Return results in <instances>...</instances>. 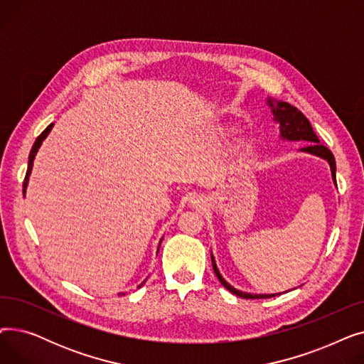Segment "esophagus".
I'll return each mask as SVG.
<instances>
[{
    "label": "esophagus",
    "instance_id": "34e87169",
    "mask_svg": "<svg viewBox=\"0 0 364 364\" xmlns=\"http://www.w3.org/2000/svg\"><path fill=\"white\" fill-rule=\"evenodd\" d=\"M190 203H192L193 206H199V208H203L205 206V203H206V200L202 198V196H193L192 199H190Z\"/></svg>",
    "mask_w": 364,
    "mask_h": 364
}]
</instances>
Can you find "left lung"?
<instances>
[{"label":"left lung","instance_id":"1","mask_svg":"<svg viewBox=\"0 0 364 364\" xmlns=\"http://www.w3.org/2000/svg\"><path fill=\"white\" fill-rule=\"evenodd\" d=\"M269 105L272 107V112L274 114V121H277L280 124V136L283 140H291V141H307L309 144L302 147V151L311 153V155L320 156L323 159H326L331 165V171H332V178L333 183L336 184V164H335V158L332 155V151L326 147L320 144L318 137L316 136V132L313 131V127L310 124V121L304 117V113L301 110H298L295 106L286 103V102H277L274 103V100L269 99ZM211 261H213V269L215 276L218 277V280L221 282V284L227 291H230L232 294H235L236 296L240 298H246V299H258V298H272L280 294H272V295H258V294H247V292H242L235 289L232 284H228L223 276L220 274L215 259L211 254Z\"/></svg>","mask_w":364,"mask_h":364}]
</instances>
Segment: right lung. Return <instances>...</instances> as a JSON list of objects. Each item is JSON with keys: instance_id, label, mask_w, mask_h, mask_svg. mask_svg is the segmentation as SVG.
<instances>
[{"instance_id": "obj_1", "label": "right lung", "mask_w": 364, "mask_h": 364, "mask_svg": "<svg viewBox=\"0 0 364 364\" xmlns=\"http://www.w3.org/2000/svg\"><path fill=\"white\" fill-rule=\"evenodd\" d=\"M53 125L54 124H50L41 134L40 136H38V139L35 140V143H33V146H32V149H31V153H29V161H28V171H26V176H25V181H23V195H25V192H26V186H28V180H29V176H31V171H32V165H33V159H35V155H36V151H38V149L41 147V143L44 141V139L48 136L50 134V131H51V128H53ZM161 242H162V239H161ZM159 246H161V243H159ZM159 246H158V252H159ZM146 282V280H144ZM144 282L141 283V284H139L137 288H141V286L144 284ZM119 296L121 295H125L124 292H121V294H118Z\"/></svg>"}]
</instances>
